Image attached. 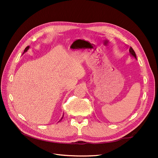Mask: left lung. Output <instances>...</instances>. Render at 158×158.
Masks as SVG:
<instances>
[{
  "instance_id": "1",
  "label": "left lung",
  "mask_w": 158,
  "mask_h": 158,
  "mask_svg": "<svg viewBox=\"0 0 158 158\" xmlns=\"http://www.w3.org/2000/svg\"><path fill=\"white\" fill-rule=\"evenodd\" d=\"M129 52H130V53H131L134 57H135V58L136 59V55L135 52V51L133 50V49L131 47H130V49H129Z\"/></svg>"
}]
</instances>
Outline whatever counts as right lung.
<instances>
[{"instance_id":"right-lung-1","label":"right lung","mask_w":158,"mask_h":158,"mask_svg":"<svg viewBox=\"0 0 158 158\" xmlns=\"http://www.w3.org/2000/svg\"><path fill=\"white\" fill-rule=\"evenodd\" d=\"M29 47H30V46H27V47H26V48H25V49H24V51H23V53H24V52H26L27 50H28V49H29ZM63 117H64V113H63V116H62V117H61V118L60 119V120H59V122H60L61 120H62V118H63Z\"/></svg>"}]
</instances>
